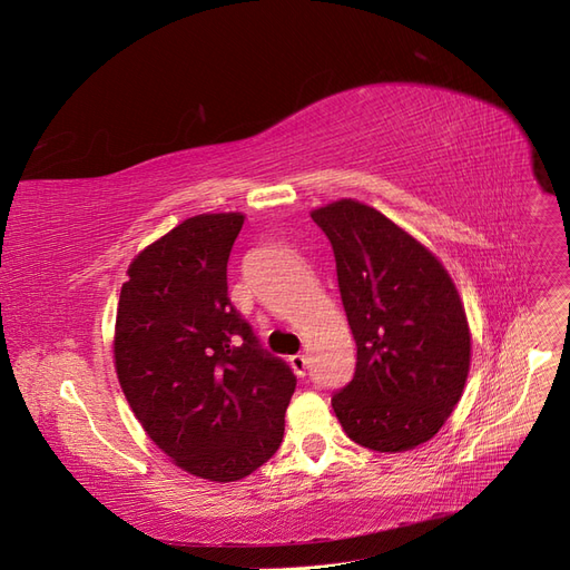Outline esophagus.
<instances>
[{
  "label": "esophagus",
  "instance_id": "esophagus-1",
  "mask_svg": "<svg viewBox=\"0 0 570 570\" xmlns=\"http://www.w3.org/2000/svg\"><path fill=\"white\" fill-rule=\"evenodd\" d=\"M288 365H291V370L296 372L298 377H303V375H305V367H307V357H305L303 353L291 355V357H288Z\"/></svg>",
  "mask_w": 570,
  "mask_h": 570
}]
</instances>
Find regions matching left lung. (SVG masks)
<instances>
[{"label":"left lung","instance_id":"8db88e82","mask_svg":"<svg viewBox=\"0 0 570 570\" xmlns=\"http://www.w3.org/2000/svg\"><path fill=\"white\" fill-rule=\"evenodd\" d=\"M311 217L332 240L357 346L355 375L332 399L341 428L380 453L430 442L470 372V327L456 284L425 243L361 200L341 198Z\"/></svg>","mask_w":570,"mask_h":570}]
</instances>
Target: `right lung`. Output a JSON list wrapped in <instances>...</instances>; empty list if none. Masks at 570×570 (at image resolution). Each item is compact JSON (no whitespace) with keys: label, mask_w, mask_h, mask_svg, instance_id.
I'll use <instances>...</instances> for the list:
<instances>
[{"label":"right lung","mask_w":570,"mask_h":570,"mask_svg":"<svg viewBox=\"0 0 570 570\" xmlns=\"http://www.w3.org/2000/svg\"><path fill=\"white\" fill-rule=\"evenodd\" d=\"M246 215L184 219L126 269L114 370L145 434L186 473L236 482L284 436L296 377L265 353L226 296V263Z\"/></svg>","instance_id":"1"}]
</instances>
